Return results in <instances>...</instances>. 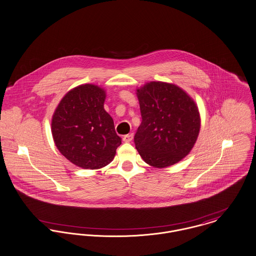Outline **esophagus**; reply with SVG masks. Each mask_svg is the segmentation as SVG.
Segmentation results:
<instances>
[{
	"label": "esophagus",
	"mask_w": 256,
	"mask_h": 256,
	"mask_svg": "<svg viewBox=\"0 0 256 256\" xmlns=\"http://www.w3.org/2000/svg\"><path fill=\"white\" fill-rule=\"evenodd\" d=\"M132 138H134V134H130L124 136L122 138V140H124V142H130V141L132 140Z\"/></svg>",
	"instance_id": "obj_1"
}]
</instances>
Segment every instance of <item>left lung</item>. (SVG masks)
<instances>
[{
    "label": "left lung",
    "mask_w": 256,
    "mask_h": 256,
    "mask_svg": "<svg viewBox=\"0 0 256 256\" xmlns=\"http://www.w3.org/2000/svg\"><path fill=\"white\" fill-rule=\"evenodd\" d=\"M142 122L134 143L143 160L158 168L172 166L194 147L200 128L195 101L174 84L150 82L136 90Z\"/></svg>",
    "instance_id": "1"
}]
</instances>
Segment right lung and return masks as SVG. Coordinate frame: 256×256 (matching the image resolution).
Masks as SVG:
<instances>
[{
  "label": "right lung",
  "instance_id": "add662e5",
  "mask_svg": "<svg viewBox=\"0 0 256 256\" xmlns=\"http://www.w3.org/2000/svg\"><path fill=\"white\" fill-rule=\"evenodd\" d=\"M105 90L86 84L69 90L52 118V134L59 152L82 168L110 164L122 143L112 117L104 109Z\"/></svg>",
  "mask_w": 256,
  "mask_h": 256
}]
</instances>
